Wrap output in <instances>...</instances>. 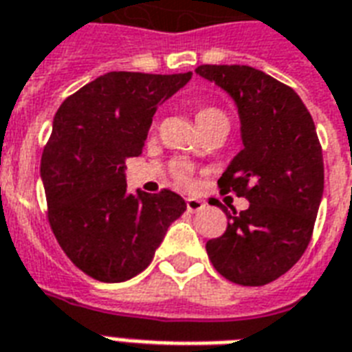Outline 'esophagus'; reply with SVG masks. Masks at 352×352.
Segmentation results:
<instances>
[{
	"label": "esophagus",
	"mask_w": 352,
	"mask_h": 352,
	"mask_svg": "<svg viewBox=\"0 0 352 352\" xmlns=\"http://www.w3.org/2000/svg\"><path fill=\"white\" fill-rule=\"evenodd\" d=\"M186 206H187V211H191V213H197V211H200L202 208H204V202L202 200H198V198H186Z\"/></svg>",
	"instance_id": "34e87169"
}]
</instances>
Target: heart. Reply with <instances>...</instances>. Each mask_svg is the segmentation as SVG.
Here are the masks:
<instances>
[{
	"label": "heart",
	"instance_id": "1",
	"mask_svg": "<svg viewBox=\"0 0 352 352\" xmlns=\"http://www.w3.org/2000/svg\"><path fill=\"white\" fill-rule=\"evenodd\" d=\"M195 118H197V126L200 128V126H204V124L215 122V120H221V118H226V116H224L223 111L217 109V107H200V109L197 111ZM176 176L186 182L187 179L186 166H178V168H176Z\"/></svg>",
	"mask_w": 352,
	"mask_h": 352
}]
</instances>
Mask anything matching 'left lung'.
I'll list each match as a JSON object with an SVG mask.
<instances>
[{
    "label": "left lung",
    "mask_w": 352,
    "mask_h": 352,
    "mask_svg": "<svg viewBox=\"0 0 352 352\" xmlns=\"http://www.w3.org/2000/svg\"><path fill=\"white\" fill-rule=\"evenodd\" d=\"M195 72L236 104L243 148L219 186L250 202L241 213L223 208L226 232L206 250L230 282L263 286L287 273L310 243L324 186L316 124L297 92L252 66L202 65Z\"/></svg>",
    "instance_id": "left-lung-1"
}]
</instances>
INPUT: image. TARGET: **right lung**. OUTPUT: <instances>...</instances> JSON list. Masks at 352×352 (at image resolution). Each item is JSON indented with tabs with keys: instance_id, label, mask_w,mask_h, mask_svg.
I'll return each mask as SVG.
<instances>
[{
	"instance_id": "obj_1",
	"label": "right lung",
	"mask_w": 352,
	"mask_h": 352,
	"mask_svg": "<svg viewBox=\"0 0 352 352\" xmlns=\"http://www.w3.org/2000/svg\"><path fill=\"white\" fill-rule=\"evenodd\" d=\"M192 74L109 72L66 98L41 161L47 215L66 256L100 282H126L154 260L186 211L173 191L128 192V157L142 154L155 111Z\"/></svg>"
}]
</instances>
